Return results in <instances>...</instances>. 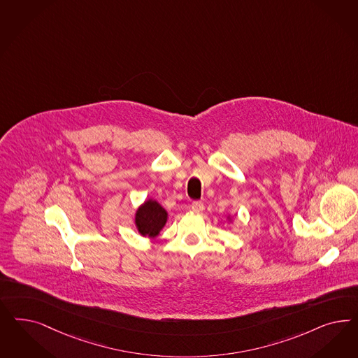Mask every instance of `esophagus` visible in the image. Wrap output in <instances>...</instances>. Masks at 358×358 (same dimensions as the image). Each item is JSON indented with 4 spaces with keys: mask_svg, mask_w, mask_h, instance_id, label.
Listing matches in <instances>:
<instances>
[{
    "mask_svg": "<svg viewBox=\"0 0 358 358\" xmlns=\"http://www.w3.org/2000/svg\"><path fill=\"white\" fill-rule=\"evenodd\" d=\"M191 207H192V210H194V212H197V213L204 210V204H203L201 201H194Z\"/></svg>",
    "mask_w": 358,
    "mask_h": 358,
    "instance_id": "1",
    "label": "esophagus"
}]
</instances>
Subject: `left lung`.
<instances>
[{
	"label": "left lung",
	"instance_id": "left-lung-1",
	"mask_svg": "<svg viewBox=\"0 0 358 358\" xmlns=\"http://www.w3.org/2000/svg\"><path fill=\"white\" fill-rule=\"evenodd\" d=\"M227 220H228V222L231 224V222H233V216H231V215H228V217H227Z\"/></svg>",
	"mask_w": 358,
	"mask_h": 358
}]
</instances>
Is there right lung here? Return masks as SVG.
<instances>
[{
    "mask_svg": "<svg viewBox=\"0 0 358 358\" xmlns=\"http://www.w3.org/2000/svg\"><path fill=\"white\" fill-rule=\"evenodd\" d=\"M167 220L169 212L162 207L159 201L150 197L137 208L134 215V225L142 237L154 240L161 234Z\"/></svg>",
    "mask_w": 358,
    "mask_h": 358,
    "instance_id": "add662e5",
    "label": "right lung"
}]
</instances>
